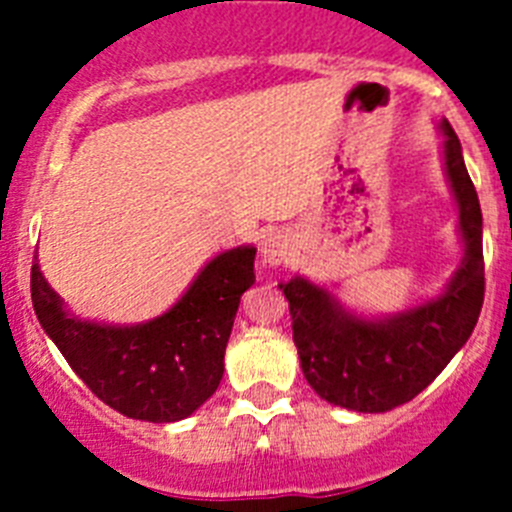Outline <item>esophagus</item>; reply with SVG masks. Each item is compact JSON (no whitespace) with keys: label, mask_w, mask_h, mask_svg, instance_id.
<instances>
[{"label":"esophagus","mask_w":512,"mask_h":512,"mask_svg":"<svg viewBox=\"0 0 512 512\" xmlns=\"http://www.w3.org/2000/svg\"><path fill=\"white\" fill-rule=\"evenodd\" d=\"M261 264L269 266V269H279V266L295 261L297 246L295 238L287 233V230H271L264 235V241L259 246Z\"/></svg>","instance_id":"esophagus-1"}]
</instances>
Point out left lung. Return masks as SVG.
Instances as JSON below:
<instances>
[{
    "instance_id": "8db88e82",
    "label": "left lung",
    "mask_w": 512,
    "mask_h": 512,
    "mask_svg": "<svg viewBox=\"0 0 512 512\" xmlns=\"http://www.w3.org/2000/svg\"><path fill=\"white\" fill-rule=\"evenodd\" d=\"M438 130L464 246L459 269L441 295L395 315L366 318L305 277L279 284L289 302L302 374L336 408L387 413L405 405L443 372L477 325L485 300L482 210L454 128L441 120Z\"/></svg>"
}]
</instances>
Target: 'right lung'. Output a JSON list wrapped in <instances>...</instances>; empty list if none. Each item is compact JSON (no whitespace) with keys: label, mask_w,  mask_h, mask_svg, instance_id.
I'll return each mask as SVG.
<instances>
[{"label":"right lung","mask_w":512,"mask_h":512,"mask_svg":"<svg viewBox=\"0 0 512 512\" xmlns=\"http://www.w3.org/2000/svg\"><path fill=\"white\" fill-rule=\"evenodd\" d=\"M256 248L217 253L164 315L135 325L76 318L45 282L38 256L30 292L40 325L89 390L117 413L176 423L215 395L241 295L256 282Z\"/></svg>","instance_id":"right-lung-1"}]
</instances>
